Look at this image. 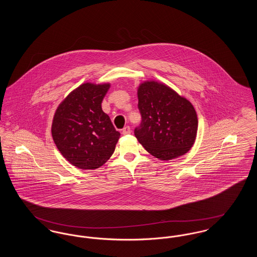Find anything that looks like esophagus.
Masks as SVG:
<instances>
[{
	"label": "esophagus",
	"mask_w": 257,
	"mask_h": 257,
	"mask_svg": "<svg viewBox=\"0 0 257 257\" xmlns=\"http://www.w3.org/2000/svg\"><path fill=\"white\" fill-rule=\"evenodd\" d=\"M131 133V129L129 126H125L122 129V135H129Z\"/></svg>",
	"instance_id": "obj_1"
}]
</instances>
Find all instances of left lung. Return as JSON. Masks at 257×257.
I'll return each mask as SVG.
<instances>
[{
	"label": "left lung",
	"instance_id": "1",
	"mask_svg": "<svg viewBox=\"0 0 257 257\" xmlns=\"http://www.w3.org/2000/svg\"><path fill=\"white\" fill-rule=\"evenodd\" d=\"M138 99L142 122L134 133L147 152L164 161L187 153L195 144L198 124L192 103L155 81L140 85Z\"/></svg>",
	"mask_w": 257,
	"mask_h": 257
}]
</instances>
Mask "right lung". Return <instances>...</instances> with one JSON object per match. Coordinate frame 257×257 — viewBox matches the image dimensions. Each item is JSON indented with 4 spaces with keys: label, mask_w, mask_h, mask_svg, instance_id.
Here are the masks:
<instances>
[{
    "label": "right lung",
    "mask_w": 257,
    "mask_h": 257,
    "mask_svg": "<svg viewBox=\"0 0 257 257\" xmlns=\"http://www.w3.org/2000/svg\"><path fill=\"white\" fill-rule=\"evenodd\" d=\"M110 84L85 83L71 91L56 110L52 136L61 155L82 170L103 166L120 137L101 103Z\"/></svg>",
    "instance_id": "obj_1"
}]
</instances>
